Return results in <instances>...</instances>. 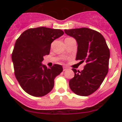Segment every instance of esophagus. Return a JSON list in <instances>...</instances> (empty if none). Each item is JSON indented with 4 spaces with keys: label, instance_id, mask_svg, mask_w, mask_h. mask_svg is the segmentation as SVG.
Segmentation results:
<instances>
[{
    "label": "esophagus",
    "instance_id": "esophagus-1",
    "mask_svg": "<svg viewBox=\"0 0 122 122\" xmlns=\"http://www.w3.org/2000/svg\"><path fill=\"white\" fill-rule=\"evenodd\" d=\"M67 69H68V68H67L66 67H65V66L63 67V71H66Z\"/></svg>",
    "mask_w": 122,
    "mask_h": 122
}]
</instances>
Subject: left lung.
Segmentation results:
<instances>
[{
  "label": "left lung",
  "instance_id": "1",
  "mask_svg": "<svg viewBox=\"0 0 122 122\" xmlns=\"http://www.w3.org/2000/svg\"><path fill=\"white\" fill-rule=\"evenodd\" d=\"M64 31L77 42L76 60L86 63L81 72L73 68L75 76L69 80V87L76 95L89 96L100 87L107 75L110 50L103 36L92 29L83 27Z\"/></svg>",
  "mask_w": 122,
  "mask_h": 122
}]
</instances>
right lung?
Segmentation results:
<instances>
[{"label":"right lung","instance_id":"add662e5","mask_svg":"<svg viewBox=\"0 0 122 122\" xmlns=\"http://www.w3.org/2000/svg\"><path fill=\"white\" fill-rule=\"evenodd\" d=\"M64 34L60 29L31 28L16 40L12 53L15 77L28 94L41 97L52 90L54 80L62 72V66L54 64L47 68L42 62L49 54L51 43Z\"/></svg>","mask_w":122,"mask_h":122}]
</instances>
